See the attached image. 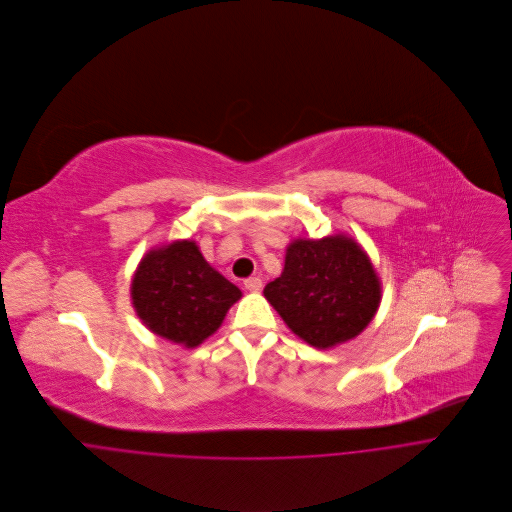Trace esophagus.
<instances>
[{
	"mask_svg": "<svg viewBox=\"0 0 512 512\" xmlns=\"http://www.w3.org/2000/svg\"><path fill=\"white\" fill-rule=\"evenodd\" d=\"M261 287H263V281H261L259 277H249V279H245V289H247V291L257 293V291H261Z\"/></svg>",
	"mask_w": 512,
	"mask_h": 512,
	"instance_id": "1",
	"label": "esophagus"
}]
</instances>
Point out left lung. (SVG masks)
Segmentation results:
<instances>
[{
    "instance_id": "left-lung-1",
    "label": "left lung",
    "mask_w": 512,
    "mask_h": 512,
    "mask_svg": "<svg viewBox=\"0 0 512 512\" xmlns=\"http://www.w3.org/2000/svg\"><path fill=\"white\" fill-rule=\"evenodd\" d=\"M263 295L297 337L327 350L368 327L382 301V283L352 237H299L289 243L285 267Z\"/></svg>"
}]
</instances>
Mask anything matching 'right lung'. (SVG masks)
I'll list each match as a JSON object with an SVG mask.
<instances>
[{
	"mask_svg": "<svg viewBox=\"0 0 512 512\" xmlns=\"http://www.w3.org/2000/svg\"><path fill=\"white\" fill-rule=\"evenodd\" d=\"M241 295L189 239L150 249L130 285L132 307L142 323L185 348H197L213 335Z\"/></svg>",
	"mask_w": 512,
	"mask_h": 512,
	"instance_id": "1",
	"label": "right lung"
}]
</instances>
